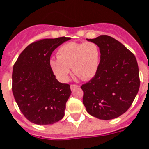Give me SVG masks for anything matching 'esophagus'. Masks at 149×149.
Returning <instances> with one entry per match:
<instances>
[{
	"instance_id": "esophagus-1",
	"label": "esophagus",
	"mask_w": 149,
	"mask_h": 149,
	"mask_svg": "<svg viewBox=\"0 0 149 149\" xmlns=\"http://www.w3.org/2000/svg\"><path fill=\"white\" fill-rule=\"evenodd\" d=\"M79 87H80V86H79L78 85H74V84H72V85H71V89H72V90H73V89H77V88Z\"/></svg>"
}]
</instances>
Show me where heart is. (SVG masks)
<instances>
[{
    "label": "heart",
    "instance_id": "b5f03b06",
    "mask_svg": "<svg viewBox=\"0 0 149 149\" xmlns=\"http://www.w3.org/2000/svg\"><path fill=\"white\" fill-rule=\"evenodd\" d=\"M100 50L93 42H68L57 51V59L50 60V66L60 81L66 82L72 68L74 74L87 81L95 76L99 65Z\"/></svg>",
    "mask_w": 149,
    "mask_h": 149
}]
</instances>
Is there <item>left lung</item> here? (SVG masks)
<instances>
[{
    "label": "left lung",
    "instance_id": "left-lung-1",
    "mask_svg": "<svg viewBox=\"0 0 149 149\" xmlns=\"http://www.w3.org/2000/svg\"><path fill=\"white\" fill-rule=\"evenodd\" d=\"M86 39L98 46L101 60L94 77L81 86L83 103L93 116L103 120L115 119L128 110L139 91L136 59L111 36Z\"/></svg>",
    "mask_w": 149,
    "mask_h": 149
}]
</instances>
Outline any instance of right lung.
Instances as JSON below:
<instances>
[{
	"instance_id": "1",
	"label": "right lung",
	"mask_w": 149,
	"mask_h": 149,
	"mask_svg": "<svg viewBox=\"0 0 149 149\" xmlns=\"http://www.w3.org/2000/svg\"><path fill=\"white\" fill-rule=\"evenodd\" d=\"M71 38L45 39L29 45L13 69L12 89L23 115L36 125H52L65 115L70 85L56 79L50 58L58 46Z\"/></svg>"
}]
</instances>
